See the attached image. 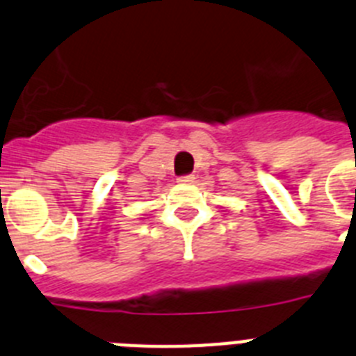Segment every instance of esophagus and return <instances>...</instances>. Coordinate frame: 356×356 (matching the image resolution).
I'll use <instances>...</instances> for the list:
<instances>
[{
    "mask_svg": "<svg viewBox=\"0 0 356 356\" xmlns=\"http://www.w3.org/2000/svg\"><path fill=\"white\" fill-rule=\"evenodd\" d=\"M194 176H180L178 178V184H193Z\"/></svg>",
    "mask_w": 356,
    "mask_h": 356,
    "instance_id": "esophagus-1",
    "label": "esophagus"
}]
</instances>
